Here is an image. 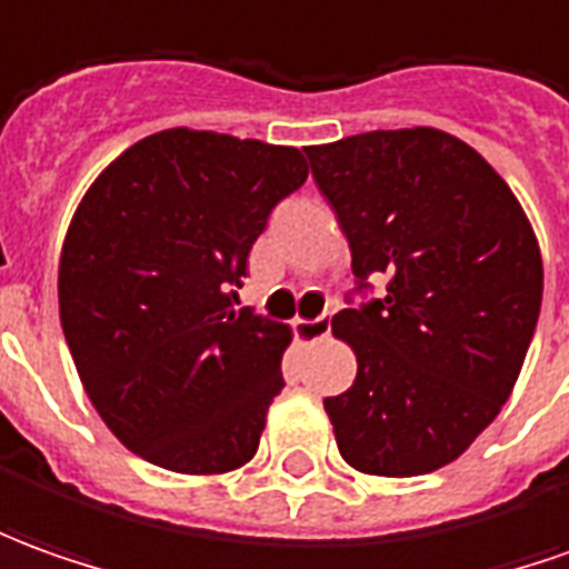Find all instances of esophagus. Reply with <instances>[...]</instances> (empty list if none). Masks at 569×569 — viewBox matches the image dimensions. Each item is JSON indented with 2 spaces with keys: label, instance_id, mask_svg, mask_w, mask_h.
<instances>
[{
  "label": "esophagus",
  "instance_id": "1",
  "mask_svg": "<svg viewBox=\"0 0 569 569\" xmlns=\"http://www.w3.org/2000/svg\"><path fill=\"white\" fill-rule=\"evenodd\" d=\"M292 330H296V339H301V342H317V339H323V336L330 333V315H320L315 320L299 317L292 323Z\"/></svg>",
  "mask_w": 569,
  "mask_h": 569
}]
</instances>
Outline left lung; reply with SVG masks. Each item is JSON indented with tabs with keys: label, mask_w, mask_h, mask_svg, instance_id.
Segmentation results:
<instances>
[{
	"label": "left lung",
	"mask_w": 569,
	"mask_h": 569,
	"mask_svg": "<svg viewBox=\"0 0 569 569\" xmlns=\"http://www.w3.org/2000/svg\"><path fill=\"white\" fill-rule=\"evenodd\" d=\"M317 189L349 239L358 289L386 296L333 317L358 377L323 398L339 455L370 477H420L461 458L527 358L542 252L511 187L436 127L308 146Z\"/></svg>",
	"instance_id": "left-lung-1"
}]
</instances>
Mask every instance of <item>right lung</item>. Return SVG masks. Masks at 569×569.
<instances>
[{"label": "right lung", "instance_id": "obj_1", "mask_svg": "<svg viewBox=\"0 0 569 569\" xmlns=\"http://www.w3.org/2000/svg\"><path fill=\"white\" fill-rule=\"evenodd\" d=\"M305 180L296 146L173 127L118 154L77 204L61 330L92 408L142 461L208 477L254 458L292 330L236 311L233 289Z\"/></svg>", "mask_w": 569, "mask_h": 569}]
</instances>
